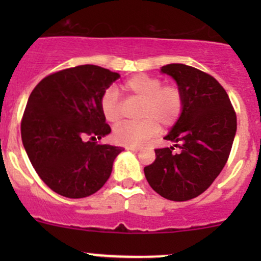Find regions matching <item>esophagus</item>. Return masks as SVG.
<instances>
[{"mask_svg":"<svg viewBox=\"0 0 261 261\" xmlns=\"http://www.w3.org/2000/svg\"><path fill=\"white\" fill-rule=\"evenodd\" d=\"M125 149H126V150H131V151H135V152H138L139 150H140V147H139V146H126Z\"/></svg>","mask_w":261,"mask_h":261,"instance_id":"34e87169","label":"esophagus"}]
</instances>
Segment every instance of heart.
<instances>
[{"mask_svg": "<svg viewBox=\"0 0 261 261\" xmlns=\"http://www.w3.org/2000/svg\"><path fill=\"white\" fill-rule=\"evenodd\" d=\"M126 94L141 99L139 122H121L114 128V138L118 144L135 146L144 144L159 131V125L170 127L179 120L184 107L180 87L174 83L163 84L158 77L138 74L122 84ZM101 112L105 120L115 123L121 118V107L114 89H107L101 97Z\"/></svg>", "mask_w": 261, "mask_h": 261, "instance_id": "1", "label": "heart"}]
</instances>
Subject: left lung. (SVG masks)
I'll return each instance as SVG.
<instances>
[{"mask_svg":"<svg viewBox=\"0 0 261 261\" xmlns=\"http://www.w3.org/2000/svg\"><path fill=\"white\" fill-rule=\"evenodd\" d=\"M184 96L179 120L165 140L174 146L155 149V162L144 168L150 187L164 198L188 201L203 193L225 167L235 139L236 112L228 94L212 75L186 64H167Z\"/></svg>","mask_w":261,"mask_h":261,"instance_id":"left-lung-1","label":"left lung"}]
</instances>
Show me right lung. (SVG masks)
<instances>
[{
  "mask_svg": "<svg viewBox=\"0 0 261 261\" xmlns=\"http://www.w3.org/2000/svg\"><path fill=\"white\" fill-rule=\"evenodd\" d=\"M118 73L78 65L46 75L33 89L21 120L29 159L51 191L84 198L103 187L118 146L99 144L111 133L101 112V97Z\"/></svg>",
  "mask_w": 261,
  "mask_h": 261,
  "instance_id": "add662e5",
  "label": "right lung"
}]
</instances>
